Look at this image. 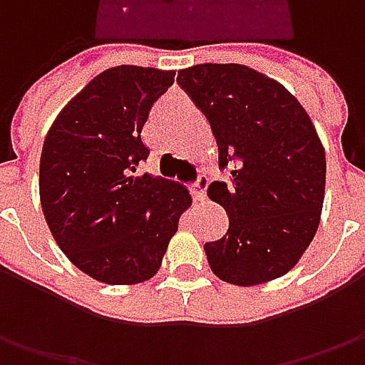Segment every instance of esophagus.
<instances>
[{"instance_id": "esophagus-1", "label": "esophagus", "mask_w": 365, "mask_h": 365, "mask_svg": "<svg viewBox=\"0 0 365 365\" xmlns=\"http://www.w3.org/2000/svg\"><path fill=\"white\" fill-rule=\"evenodd\" d=\"M207 185H209V180H207L205 176H201V178L190 187V192H192V199H195V201H203L205 192H207Z\"/></svg>"}]
</instances>
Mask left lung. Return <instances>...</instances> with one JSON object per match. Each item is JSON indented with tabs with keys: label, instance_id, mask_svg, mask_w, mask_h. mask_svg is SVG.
<instances>
[{
	"label": "left lung",
	"instance_id": "1",
	"mask_svg": "<svg viewBox=\"0 0 365 365\" xmlns=\"http://www.w3.org/2000/svg\"><path fill=\"white\" fill-rule=\"evenodd\" d=\"M176 81L211 123L219 166L233 168L232 187L207 190L230 217L227 233L205 244L211 270L237 287L284 276L313 242L325 199V148L309 113L244 64H197Z\"/></svg>",
	"mask_w": 365,
	"mask_h": 365
}]
</instances>
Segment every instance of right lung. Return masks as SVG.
Here are the masks:
<instances>
[{
    "label": "right lung",
    "instance_id": "add662e5",
    "mask_svg": "<svg viewBox=\"0 0 365 365\" xmlns=\"http://www.w3.org/2000/svg\"><path fill=\"white\" fill-rule=\"evenodd\" d=\"M175 71L121 64L77 93L50 125L40 156V203L50 233L81 272L138 284L160 268L189 190L138 175L142 128Z\"/></svg>",
    "mask_w": 365,
    "mask_h": 365
}]
</instances>
